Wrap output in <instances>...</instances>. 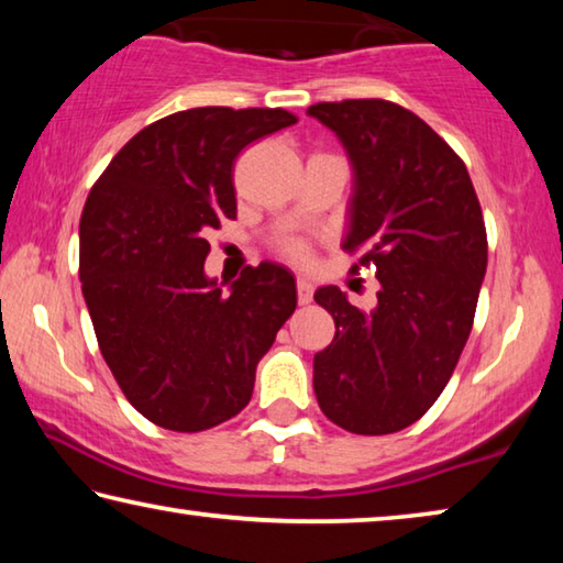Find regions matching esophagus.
Segmentation results:
<instances>
[{
  "instance_id": "1",
  "label": "esophagus",
  "mask_w": 563,
  "mask_h": 563,
  "mask_svg": "<svg viewBox=\"0 0 563 563\" xmlns=\"http://www.w3.org/2000/svg\"><path fill=\"white\" fill-rule=\"evenodd\" d=\"M295 288H298V302L300 305H308L312 300V292H316V288H312V283L308 278H298Z\"/></svg>"
}]
</instances>
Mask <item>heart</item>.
Listing matches in <instances>:
<instances>
[{
  "label": "heart",
  "mask_w": 563,
  "mask_h": 563,
  "mask_svg": "<svg viewBox=\"0 0 563 563\" xmlns=\"http://www.w3.org/2000/svg\"><path fill=\"white\" fill-rule=\"evenodd\" d=\"M278 247H280V253L285 255V258H290V261H295V263L310 261V255H312L310 243L305 241V238H300V235L283 238V241L278 243Z\"/></svg>",
  "instance_id": "heart-1"
}]
</instances>
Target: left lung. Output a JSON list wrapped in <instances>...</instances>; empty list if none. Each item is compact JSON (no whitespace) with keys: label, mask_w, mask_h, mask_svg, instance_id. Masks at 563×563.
<instances>
[{"label":"left lung","mask_w":563,"mask_h":563,"mask_svg":"<svg viewBox=\"0 0 563 563\" xmlns=\"http://www.w3.org/2000/svg\"><path fill=\"white\" fill-rule=\"evenodd\" d=\"M308 113L338 133L355 166L350 273L375 268L383 285L373 312L335 285L316 292L335 338L312 362V387L342 430L393 434L437 402L472 332L487 271L482 206L464 161L399 103L320 101Z\"/></svg>","instance_id":"1"}]
</instances>
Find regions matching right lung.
I'll use <instances>...</instances> for the list:
<instances>
[{
  "label": "right lung",
  "mask_w": 563,
  "mask_h": 563,
  "mask_svg": "<svg viewBox=\"0 0 563 563\" xmlns=\"http://www.w3.org/2000/svg\"><path fill=\"white\" fill-rule=\"evenodd\" d=\"M298 117L201 107L141 129L91 186L79 280L99 350L151 422L203 432L251 402L255 367L292 316L295 280L273 263L223 292L208 280L206 233L235 218V158Z\"/></svg>",
  "instance_id": "obj_1"
}]
</instances>
